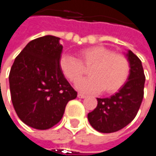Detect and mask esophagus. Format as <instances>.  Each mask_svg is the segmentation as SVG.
<instances>
[{"label": "esophagus", "mask_w": 156, "mask_h": 156, "mask_svg": "<svg viewBox=\"0 0 156 156\" xmlns=\"http://www.w3.org/2000/svg\"><path fill=\"white\" fill-rule=\"evenodd\" d=\"M87 96L86 95H84V94H82V93H78V98H86Z\"/></svg>", "instance_id": "esophagus-1"}]
</instances>
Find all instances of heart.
<instances>
[{
	"label": "heart",
	"instance_id": "obj_1",
	"mask_svg": "<svg viewBox=\"0 0 156 156\" xmlns=\"http://www.w3.org/2000/svg\"><path fill=\"white\" fill-rule=\"evenodd\" d=\"M79 59L64 54L58 65L63 75L71 82H77L88 70L89 78L78 82V89L84 92H98L103 89L106 94H114L126 83L130 75L128 58L121 53H115L104 46H92L78 52Z\"/></svg>",
	"mask_w": 156,
	"mask_h": 156
}]
</instances>
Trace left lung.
<instances>
[{
	"instance_id": "left-lung-1",
	"label": "left lung",
	"mask_w": 156,
	"mask_h": 156,
	"mask_svg": "<svg viewBox=\"0 0 156 156\" xmlns=\"http://www.w3.org/2000/svg\"><path fill=\"white\" fill-rule=\"evenodd\" d=\"M127 58L130 63L128 81L115 95L98 98V106L88 113L87 119L97 131L114 133L121 130L136 117L144 98L145 76L139 58L131 50Z\"/></svg>"
}]
</instances>
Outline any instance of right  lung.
<instances>
[{"mask_svg":"<svg viewBox=\"0 0 156 156\" xmlns=\"http://www.w3.org/2000/svg\"><path fill=\"white\" fill-rule=\"evenodd\" d=\"M59 38L47 35L30 41L16 57L9 82L19 118L27 126L46 130L62 118L69 100L77 98L58 65Z\"/></svg>","mask_w":156,"mask_h":156,"instance_id":"right-lung-1","label":"right lung"}]
</instances>
